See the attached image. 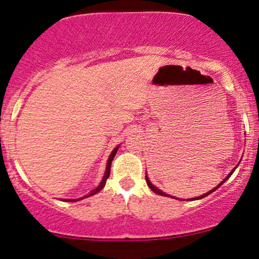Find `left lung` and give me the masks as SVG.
Returning a JSON list of instances; mask_svg holds the SVG:
<instances>
[{"mask_svg": "<svg viewBox=\"0 0 259 259\" xmlns=\"http://www.w3.org/2000/svg\"><path fill=\"white\" fill-rule=\"evenodd\" d=\"M235 168H237V167H235ZM235 168L233 169V171H232V172L230 173V175H228L227 177H226V178H225V181H224V182H222V183H221V184H219V185L217 186V188H215V189H212V190H211V191H209V192H207V194H204V195H202V196H198V197H196V198H192V199H201V198H203V197H205V196H208L209 194H211V192H214V191H215V190H217V189H219V188H220V186H221L222 184H224V183H225L226 181H227V179H228V178H230V177L232 176V173H233V172L235 171ZM146 182H147V185H148V186H149V188H150V190H152V191H153V192H155V194H158V195H161V196H168L167 194H165V192L160 191V190H159L158 188H155V186H154V185H152V183H150V182H149L148 177H147V176H146Z\"/></svg>", "mask_w": 259, "mask_h": 259, "instance_id": "obj_1", "label": "left lung"}]
</instances>
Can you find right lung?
Masks as SVG:
<instances>
[{"label": "right lung", "mask_w": 259, "mask_h": 259, "mask_svg": "<svg viewBox=\"0 0 259 259\" xmlns=\"http://www.w3.org/2000/svg\"><path fill=\"white\" fill-rule=\"evenodd\" d=\"M117 150H118V147H116V148H114L113 150H112V153H111V155H110V158H109V160H107V166H106V171H105V175H104V178H103V181L100 182V184L98 185V188L97 189H94V190H92L91 191V194L87 196V197H90V196H92V195H96L97 192H99L100 190H103L104 189V186H105V184H106V181H107V178H109L110 177V169H111V162H112V160H113V158H114V155H116V153H117ZM70 202H74V201H80V199H69Z\"/></svg>", "instance_id": "1"}]
</instances>
